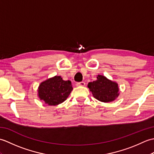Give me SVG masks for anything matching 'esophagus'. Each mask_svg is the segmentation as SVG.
I'll use <instances>...</instances> for the list:
<instances>
[{
  "label": "esophagus",
  "instance_id": "esophagus-1",
  "mask_svg": "<svg viewBox=\"0 0 154 154\" xmlns=\"http://www.w3.org/2000/svg\"><path fill=\"white\" fill-rule=\"evenodd\" d=\"M85 83L84 81H81V82H79L77 83V86H85Z\"/></svg>",
  "mask_w": 154,
  "mask_h": 154
}]
</instances>
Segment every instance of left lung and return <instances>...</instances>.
I'll use <instances>...</instances> for the list:
<instances>
[{
  "mask_svg": "<svg viewBox=\"0 0 154 154\" xmlns=\"http://www.w3.org/2000/svg\"><path fill=\"white\" fill-rule=\"evenodd\" d=\"M88 87L93 97L101 102H111L115 100L119 94L118 84L103 75H98L97 80L89 83Z\"/></svg>",
  "mask_w": 154,
  "mask_h": 154,
  "instance_id": "8db88e82",
  "label": "left lung"
}]
</instances>
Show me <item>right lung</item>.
<instances>
[{
  "instance_id": "add662e5",
  "label": "right lung",
  "mask_w": 154,
  "mask_h": 154,
  "mask_svg": "<svg viewBox=\"0 0 154 154\" xmlns=\"http://www.w3.org/2000/svg\"><path fill=\"white\" fill-rule=\"evenodd\" d=\"M73 90L70 81L55 76L42 82L38 88V96L48 105L55 106L67 99Z\"/></svg>"
}]
</instances>
